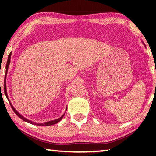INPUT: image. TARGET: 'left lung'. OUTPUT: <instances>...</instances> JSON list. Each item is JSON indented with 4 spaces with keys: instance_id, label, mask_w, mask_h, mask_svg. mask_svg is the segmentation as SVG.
<instances>
[{
    "instance_id": "left-lung-1",
    "label": "left lung",
    "mask_w": 156,
    "mask_h": 156,
    "mask_svg": "<svg viewBox=\"0 0 156 156\" xmlns=\"http://www.w3.org/2000/svg\"><path fill=\"white\" fill-rule=\"evenodd\" d=\"M142 43H143V44H144V47H146V46H145V44H144V43H143V42H142Z\"/></svg>"
}]
</instances>
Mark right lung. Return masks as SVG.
<instances>
[{
	"instance_id": "add662e5",
	"label": "right lung",
	"mask_w": 156,
	"mask_h": 156,
	"mask_svg": "<svg viewBox=\"0 0 156 156\" xmlns=\"http://www.w3.org/2000/svg\"><path fill=\"white\" fill-rule=\"evenodd\" d=\"M11 56H12V52H10V54H9V56H8V58H7V64H6V72H5V80H4V91H5V96H6L7 100H9V104H10V105H11V107L12 108L13 111H14V113L18 116V117L20 118L23 120H24V121H25V122H27L28 123L32 124V125H38V126H50V125H55V124L59 122L60 121L62 120V118H63V116H64L65 113H64V114H63L62 116H60V117L59 118H58V119L49 121V122H44V123H36V122H34L33 121H31L30 120L27 119V118H25L24 116H23L22 115H21L20 113L18 112H17L16 109L15 108L13 107V105L11 103V102H10V100H9V98H8V95H7V86H6V78H7V76L6 75H7V72H8V68H9V66L10 60H11ZM67 107H66V110H67Z\"/></svg>"
}]
</instances>
